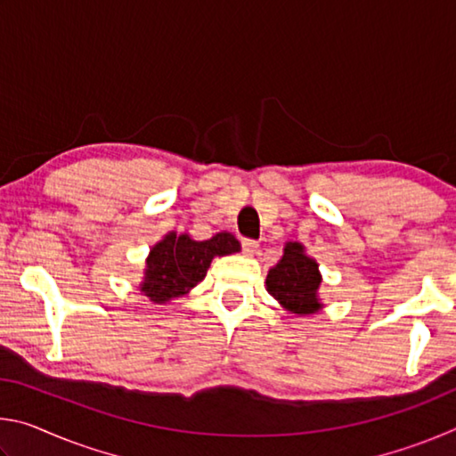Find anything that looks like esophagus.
<instances>
[{
  "label": "esophagus",
  "instance_id": "obj_1",
  "mask_svg": "<svg viewBox=\"0 0 456 456\" xmlns=\"http://www.w3.org/2000/svg\"><path fill=\"white\" fill-rule=\"evenodd\" d=\"M257 247H259V243L256 241V239H241V249L245 256H253V253L257 251Z\"/></svg>",
  "mask_w": 456,
  "mask_h": 456
}]
</instances>
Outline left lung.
Masks as SVG:
<instances>
[{
    "mask_svg": "<svg viewBox=\"0 0 456 456\" xmlns=\"http://www.w3.org/2000/svg\"><path fill=\"white\" fill-rule=\"evenodd\" d=\"M265 283L267 291L291 314L307 315L322 307L318 302L322 283L318 264L305 256L299 243L285 245L283 257L273 269H269Z\"/></svg>",
    "mask_w": 456,
    "mask_h": 456,
    "instance_id": "obj_1",
    "label": "left lung"
}]
</instances>
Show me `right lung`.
<instances>
[{
	"instance_id": "right-lung-1",
	"label": "right lung",
	"mask_w": 456,
	"mask_h": 456,
	"mask_svg": "<svg viewBox=\"0 0 456 456\" xmlns=\"http://www.w3.org/2000/svg\"><path fill=\"white\" fill-rule=\"evenodd\" d=\"M239 251V241L231 233H217L209 241H192L189 235L168 233L151 249L146 259L142 291L154 304L179 297L203 280L215 256Z\"/></svg>"
}]
</instances>
